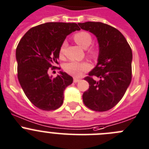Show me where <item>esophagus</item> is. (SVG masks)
I'll list each match as a JSON object with an SVG mask.
<instances>
[{"label": "esophagus", "mask_w": 149, "mask_h": 149, "mask_svg": "<svg viewBox=\"0 0 149 149\" xmlns=\"http://www.w3.org/2000/svg\"><path fill=\"white\" fill-rule=\"evenodd\" d=\"M79 81H80V79H76V78H74V79H73V82H74V83L79 82Z\"/></svg>", "instance_id": "34e87169"}]
</instances>
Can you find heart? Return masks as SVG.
<instances>
[{
    "label": "heart",
    "instance_id": "b5f03b06",
    "mask_svg": "<svg viewBox=\"0 0 149 149\" xmlns=\"http://www.w3.org/2000/svg\"><path fill=\"white\" fill-rule=\"evenodd\" d=\"M74 41L77 43L80 47H81L84 49H87L93 42L92 36L87 31H79L76 33L73 37ZM65 43L64 42L60 46L59 51V54L60 57H62L65 53ZM89 54L93 56H95L97 54V51L95 48H90L88 51ZM89 66L85 62H70L65 64L64 66V70L65 72L69 73L71 76L77 77L81 75V72L87 70L88 69Z\"/></svg>",
    "mask_w": 149,
    "mask_h": 149
}]
</instances>
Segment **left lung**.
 I'll use <instances>...</instances> for the list:
<instances>
[{"label": "left lung", "mask_w": 149, "mask_h": 149, "mask_svg": "<svg viewBox=\"0 0 149 149\" xmlns=\"http://www.w3.org/2000/svg\"><path fill=\"white\" fill-rule=\"evenodd\" d=\"M78 25L96 37L99 47L96 66L84 79L90 87L83 93V102L92 110L107 111L121 100L131 82L132 49L124 36L112 26L101 22ZM93 75L100 81L94 80Z\"/></svg>", "instance_id": "obj_1"}]
</instances>
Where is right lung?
Listing matches in <instances>:
<instances>
[{
	"instance_id": "obj_1",
	"label": "right lung",
	"mask_w": 149,
	"mask_h": 149,
	"mask_svg": "<svg viewBox=\"0 0 149 149\" xmlns=\"http://www.w3.org/2000/svg\"><path fill=\"white\" fill-rule=\"evenodd\" d=\"M80 28L75 23H46L29 29L16 49L17 78L29 101L42 110H55L63 104L64 91L73 78L59 71L55 78L50 68L58 64L59 51L68 34Z\"/></svg>"
}]
</instances>
